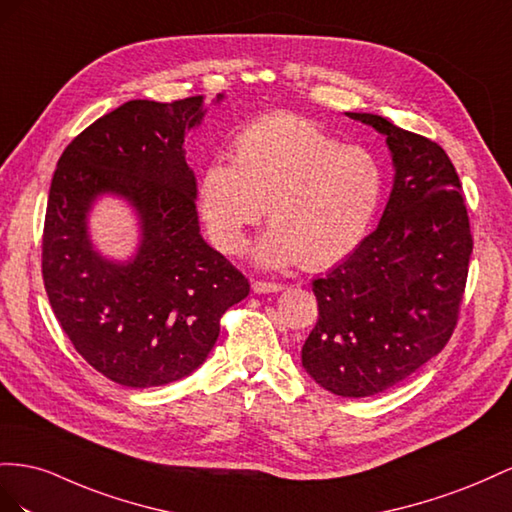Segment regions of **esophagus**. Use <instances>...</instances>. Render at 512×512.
I'll use <instances>...</instances> for the list:
<instances>
[{
  "label": "esophagus",
  "mask_w": 512,
  "mask_h": 512,
  "mask_svg": "<svg viewBox=\"0 0 512 512\" xmlns=\"http://www.w3.org/2000/svg\"><path fill=\"white\" fill-rule=\"evenodd\" d=\"M281 283H272V281H253V291L255 294H274V291H281Z\"/></svg>",
  "instance_id": "obj_1"
}]
</instances>
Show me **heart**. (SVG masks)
<instances>
[{
	"label": "heart",
	"mask_w": 512,
	"mask_h": 512,
	"mask_svg": "<svg viewBox=\"0 0 512 512\" xmlns=\"http://www.w3.org/2000/svg\"><path fill=\"white\" fill-rule=\"evenodd\" d=\"M382 191L384 173L369 150L343 145L311 120L272 113L233 135L231 163L201 169L197 199L223 253L244 251L266 206L272 229L257 248L261 264L324 270L367 236Z\"/></svg>",
	"instance_id": "heart-1"
}]
</instances>
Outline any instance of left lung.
<instances>
[{"mask_svg": "<svg viewBox=\"0 0 512 512\" xmlns=\"http://www.w3.org/2000/svg\"><path fill=\"white\" fill-rule=\"evenodd\" d=\"M347 115L386 135L394 186L377 229L313 281L319 317L302 345V367L321 388L358 399L397 386L446 347L474 240L442 145L382 115Z\"/></svg>", "mask_w": 512, "mask_h": 512, "instance_id": "obj_1", "label": "left lung"}]
</instances>
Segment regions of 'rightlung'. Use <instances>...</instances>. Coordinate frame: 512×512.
<instances>
[{
    "mask_svg": "<svg viewBox=\"0 0 512 512\" xmlns=\"http://www.w3.org/2000/svg\"><path fill=\"white\" fill-rule=\"evenodd\" d=\"M203 113V96L128 100L68 143L51 180L42 231L51 309L87 364L128 388L193 373L225 311L251 291L199 233L184 139ZM100 192L122 194L142 218L140 253L124 267L102 260L86 238L84 216Z\"/></svg>",
    "mask_w": 512,
    "mask_h": 512,
    "instance_id": "obj_1",
    "label": "right lung"
}]
</instances>
